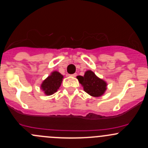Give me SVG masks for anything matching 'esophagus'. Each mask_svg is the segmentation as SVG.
Masks as SVG:
<instances>
[{"label": "esophagus", "mask_w": 148, "mask_h": 148, "mask_svg": "<svg viewBox=\"0 0 148 148\" xmlns=\"http://www.w3.org/2000/svg\"><path fill=\"white\" fill-rule=\"evenodd\" d=\"M70 76H71V77H77V74H71V75Z\"/></svg>", "instance_id": "esophagus-1"}]
</instances>
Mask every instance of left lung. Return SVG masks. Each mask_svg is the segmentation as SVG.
Wrapping results in <instances>:
<instances>
[{
	"label": "left lung",
	"mask_w": 148,
	"mask_h": 148,
	"mask_svg": "<svg viewBox=\"0 0 148 148\" xmlns=\"http://www.w3.org/2000/svg\"><path fill=\"white\" fill-rule=\"evenodd\" d=\"M79 82L83 86L84 90L89 95L95 97H99L104 95L107 89L105 81L97 77L91 70H88L83 76H77Z\"/></svg>",
	"instance_id": "8db88e82"
}]
</instances>
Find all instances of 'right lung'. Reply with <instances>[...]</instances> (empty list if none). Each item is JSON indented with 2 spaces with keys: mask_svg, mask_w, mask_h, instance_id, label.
Listing matches in <instances>:
<instances>
[{
  "mask_svg": "<svg viewBox=\"0 0 148 148\" xmlns=\"http://www.w3.org/2000/svg\"><path fill=\"white\" fill-rule=\"evenodd\" d=\"M63 78V75L59 71H53L41 84V89L44 91L46 95H53L60 87Z\"/></svg>",
  "mask_w": 148,
  "mask_h": 148,
  "instance_id": "1",
  "label": "right lung"
}]
</instances>
